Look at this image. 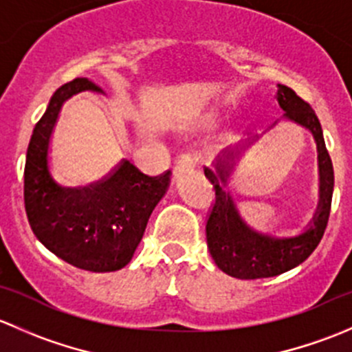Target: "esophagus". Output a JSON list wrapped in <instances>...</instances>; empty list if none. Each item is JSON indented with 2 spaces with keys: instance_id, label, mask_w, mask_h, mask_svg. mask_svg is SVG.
Segmentation results:
<instances>
[{
  "instance_id": "esophagus-1",
  "label": "esophagus",
  "mask_w": 352,
  "mask_h": 352,
  "mask_svg": "<svg viewBox=\"0 0 352 352\" xmlns=\"http://www.w3.org/2000/svg\"><path fill=\"white\" fill-rule=\"evenodd\" d=\"M196 163H197L196 156L182 155L179 160H177L175 166H173V175L180 177V175H184V173L190 172V170H192L194 166H196Z\"/></svg>"
}]
</instances>
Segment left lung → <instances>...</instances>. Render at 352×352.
Segmentation results:
<instances>
[{
	"label": "left lung",
	"instance_id": "left-lung-1",
	"mask_svg": "<svg viewBox=\"0 0 352 352\" xmlns=\"http://www.w3.org/2000/svg\"><path fill=\"white\" fill-rule=\"evenodd\" d=\"M279 107L285 110L281 119L298 124L310 131L317 144L318 160V204L314 218L310 219L303 232L293 236H276L262 233L248 225L240 214L236 202L233 201L228 187L230 177L235 170L245 151L262 136L239 143L236 146L226 148L216 158L212 166H206L204 173L214 187L216 201L208 225L206 240L209 254L214 264L225 274L236 279H262L279 276L291 271L310 257L324 236L330 214V202L333 192V168L324 141V133L315 116L314 109L301 100L291 88L278 85L276 94ZM276 120L271 127H274ZM269 127V129H271ZM267 129V131H269Z\"/></svg>",
	"mask_w": 352,
	"mask_h": 352
}]
</instances>
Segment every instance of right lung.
Returning a JSON list of instances; mask_svg holds the SVG:
<instances>
[{"label": "right lung", "instance_id": "add662e5", "mask_svg": "<svg viewBox=\"0 0 352 352\" xmlns=\"http://www.w3.org/2000/svg\"><path fill=\"white\" fill-rule=\"evenodd\" d=\"M87 90L102 94L88 78L63 85L35 124L25 162V211L34 235L52 254L78 269L112 272L133 258L151 212L168 190L170 172L148 177L122 160L90 186L59 184L49 166L52 131L67 98Z\"/></svg>", "mask_w": 352, "mask_h": 352}]
</instances>
